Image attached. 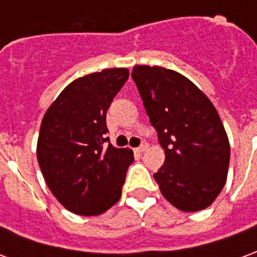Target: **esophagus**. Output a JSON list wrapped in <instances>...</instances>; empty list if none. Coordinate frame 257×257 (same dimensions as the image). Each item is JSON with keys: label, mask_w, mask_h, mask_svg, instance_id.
Segmentation results:
<instances>
[{"label": "esophagus", "mask_w": 257, "mask_h": 257, "mask_svg": "<svg viewBox=\"0 0 257 257\" xmlns=\"http://www.w3.org/2000/svg\"><path fill=\"white\" fill-rule=\"evenodd\" d=\"M147 147H149V143L143 140V142L140 143L139 147H138V149H136V150H135V151H136V153H145V151L147 150Z\"/></svg>", "instance_id": "esophagus-1"}]
</instances>
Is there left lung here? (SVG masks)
I'll use <instances>...</instances> for the list:
<instances>
[{
    "label": "left lung",
    "mask_w": 257,
    "mask_h": 257,
    "mask_svg": "<svg viewBox=\"0 0 257 257\" xmlns=\"http://www.w3.org/2000/svg\"><path fill=\"white\" fill-rule=\"evenodd\" d=\"M132 78L146 112L165 150L154 179L178 209L209 206L224 187L230 145L213 104L182 74L164 67L136 66Z\"/></svg>",
    "instance_id": "1"
}]
</instances>
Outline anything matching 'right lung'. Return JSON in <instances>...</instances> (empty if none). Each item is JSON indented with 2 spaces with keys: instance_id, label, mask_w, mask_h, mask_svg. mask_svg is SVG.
<instances>
[{
  "instance_id": "1",
  "label": "right lung",
  "mask_w": 257,
  "mask_h": 257,
  "mask_svg": "<svg viewBox=\"0 0 257 257\" xmlns=\"http://www.w3.org/2000/svg\"><path fill=\"white\" fill-rule=\"evenodd\" d=\"M128 77V68H107L77 78L44 115L38 164L49 190L73 213L100 215L121 197L134 151L110 143L106 114Z\"/></svg>"
}]
</instances>
